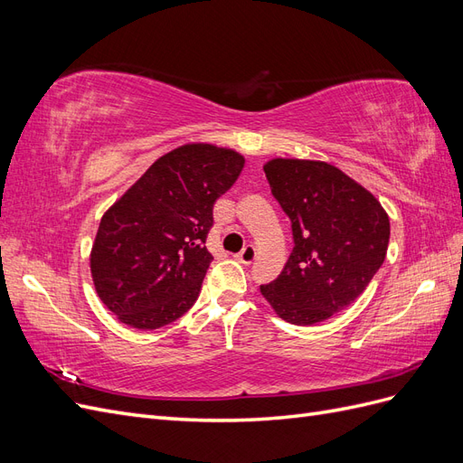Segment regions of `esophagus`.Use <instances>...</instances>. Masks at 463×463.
Wrapping results in <instances>:
<instances>
[{
	"label": "esophagus",
	"mask_w": 463,
	"mask_h": 463,
	"mask_svg": "<svg viewBox=\"0 0 463 463\" xmlns=\"http://www.w3.org/2000/svg\"><path fill=\"white\" fill-rule=\"evenodd\" d=\"M235 259L240 260V262H243V264H250V262L257 259V250H255L253 245H247L240 255H235Z\"/></svg>",
	"instance_id": "esophagus-1"
}]
</instances>
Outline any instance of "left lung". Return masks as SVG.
I'll list each match as a JSON object with an SVG mask.
<instances>
[{
	"label": "left lung",
	"mask_w": 463,
	"mask_h": 463,
	"mask_svg": "<svg viewBox=\"0 0 463 463\" xmlns=\"http://www.w3.org/2000/svg\"><path fill=\"white\" fill-rule=\"evenodd\" d=\"M264 174L291 220L293 250L260 293L286 322L317 325L352 305L383 266L388 214L371 191L326 162L272 158Z\"/></svg>",
	"instance_id": "8db88e82"
}]
</instances>
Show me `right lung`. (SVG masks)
Listing matches in <instances>:
<instances>
[{
  "label": "right lung",
  "mask_w": 463,
  "mask_h": 463,
  "mask_svg": "<svg viewBox=\"0 0 463 463\" xmlns=\"http://www.w3.org/2000/svg\"><path fill=\"white\" fill-rule=\"evenodd\" d=\"M245 158L232 148L189 143L164 154L98 226L90 274L98 298L119 322L156 330L197 301L213 255V208Z\"/></svg>",
  "instance_id": "add662e5"
}]
</instances>
